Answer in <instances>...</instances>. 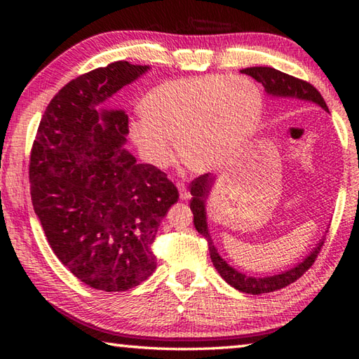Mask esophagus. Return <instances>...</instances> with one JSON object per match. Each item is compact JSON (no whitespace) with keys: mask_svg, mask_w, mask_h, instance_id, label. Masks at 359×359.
Returning <instances> with one entry per match:
<instances>
[{"mask_svg":"<svg viewBox=\"0 0 359 359\" xmlns=\"http://www.w3.org/2000/svg\"><path fill=\"white\" fill-rule=\"evenodd\" d=\"M177 189H179V196H180L182 201L189 199V191L187 189V187L182 184V182H177Z\"/></svg>","mask_w":359,"mask_h":359,"instance_id":"esophagus-1","label":"esophagus"}]
</instances>
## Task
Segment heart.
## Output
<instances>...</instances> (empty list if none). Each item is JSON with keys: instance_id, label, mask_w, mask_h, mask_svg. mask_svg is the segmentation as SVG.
I'll return each mask as SVG.
<instances>
[{"instance_id": "heart-1", "label": "heart", "mask_w": 359, "mask_h": 359, "mask_svg": "<svg viewBox=\"0 0 359 359\" xmlns=\"http://www.w3.org/2000/svg\"><path fill=\"white\" fill-rule=\"evenodd\" d=\"M262 90L245 77L212 74L166 81L143 98L129 139L144 162L166 168L179 154L193 171H216L238 157L261 120Z\"/></svg>"}]
</instances>
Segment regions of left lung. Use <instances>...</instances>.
I'll list each match as a JSON object with an SVG mask.
<instances>
[{"mask_svg":"<svg viewBox=\"0 0 359 359\" xmlns=\"http://www.w3.org/2000/svg\"><path fill=\"white\" fill-rule=\"evenodd\" d=\"M242 74H247L250 77H253L256 81L261 83L265 88L266 94L273 97H280V98H293V100H302V102H311L321 106L324 111L329 112V108L324 102L323 95L319 94V90L310 85L309 81H304L301 79L292 77V75L280 72L274 67H266V66H256V67H247V69H242ZM212 182L215 177L210 172L202 174L199 177L194 179L189 185V191H191V203H189V208L193 211L194 216V226L196 230L199 231L205 239L208 242V250L212 265L216 266L220 276H222L228 284L234 287L236 290L243 293L250 294H262V293H270L276 292L279 288H284L292 284L296 279H299L304 273H306L321 251V247L324 242L321 241L318 243V247L311 251V253L304 259L302 262L297 264L293 269H290L280 274H274V276H266V278H253L247 276V274L239 273L234 270L233 266L228 265L222 257L219 256L215 243L211 241V236L208 233V225H207V211H205V203H207L208 194L211 191Z\"/></svg>","mask_w":359,"mask_h":359,"instance_id":"1","label":"left lung"}]
</instances>
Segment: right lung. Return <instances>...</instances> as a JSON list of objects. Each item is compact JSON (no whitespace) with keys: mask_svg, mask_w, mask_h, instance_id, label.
<instances>
[{"mask_svg":"<svg viewBox=\"0 0 359 359\" xmlns=\"http://www.w3.org/2000/svg\"><path fill=\"white\" fill-rule=\"evenodd\" d=\"M148 69L116 62L67 83L46 108L30 151V196L52 251L103 292H126L151 276L152 242L179 199L163 171L123 148L126 114L98 111Z\"/></svg>","mask_w":359,"mask_h":359,"instance_id":"1","label":"right lung"}]
</instances>
